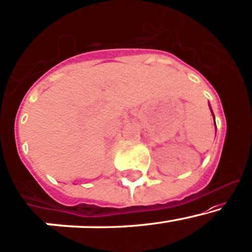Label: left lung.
Returning <instances> with one entry per match:
<instances>
[{
  "mask_svg": "<svg viewBox=\"0 0 252 252\" xmlns=\"http://www.w3.org/2000/svg\"><path fill=\"white\" fill-rule=\"evenodd\" d=\"M209 109H211V106H209ZM211 111H212V109H211ZM212 115H213V117H214V113H213V111H212ZM214 123H215V120H214ZM215 130H217V124H215Z\"/></svg>",
  "mask_w": 252,
  "mask_h": 252,
  "instance_id": "left-lung-1",
  "label": "left lung"
}]
</instances>
